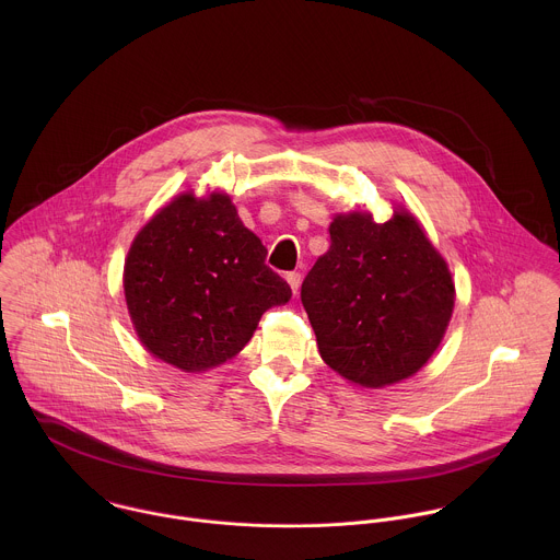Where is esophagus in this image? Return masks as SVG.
Listing matches in <instances>:
<instances>
[{
	"label": "esophagus",
	"instance_id": "obj_1",
	"mask_svg": "<svg viewBox=\"0 0 560 560\" xmlns=\"http://www.w3.org/2000/svg\"><path fill=\"white\" fill-rule=\"evenodd\" d=\"M284 278H287V282H289L291 291H293V293H298V291H300V284H302V276H300L298 271H291V273H287Z\"/></svg>",
	"mask_w": 560,
	"mask_h": 560
}]
</instances>
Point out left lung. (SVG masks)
<instances>
[{
    "label": "left lung",
    "instance_id": "left-lung-1",
    "mask_svg": "<svg viewBox=\"0 0 560 560\" xmlns=\"http://www.w3.org/2000/svg\"><path fill=\"white\" fill-rule=\"evenodd\" d=\"M329 249L302 284L323 362L360 388L416 375L438 351L455 308V280L418 218L393 207L336 213Z\"/></svg>",
    "mask_w": 560,
    "mask_h": 560
}]
</instances>
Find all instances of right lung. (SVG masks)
I'll return each mask as SVG.
<instances>
[{
	"instance_id": "right-lung-1",
	"label": "right lung",
	"mask_w": 560,
	"mask_h": 560,
	"mask_svg": "<svg viewBox=\"0 0 560 560\" xmlns=\"http://www.w3.org/2000/svg\"><path fill=\"white\" fill-rule=\"evenodd\" d=\"M224 191L187 189L138 231L122 289L142 347L183 373L233 360L260 317L291 300Z\"/></svg>"
}]
</instances>
